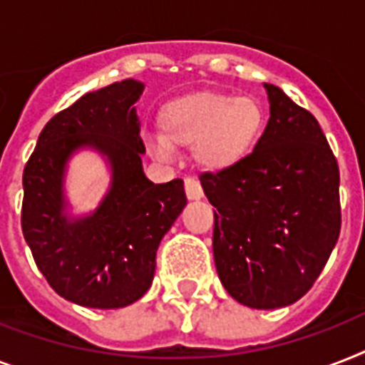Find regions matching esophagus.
Here are the masks:
<instances>
[{
  "label": "esophagus",
  "instance_id": "1",
  "mask_svg": "<svg viewBox=\"0 0 365 365\" xmlns=\"http://www.w3.org/2000/svg\"><path fill=\"white\" fill-rule=\"evenodd\" d=\"M185 193H187L189 200H199L202 199V187H200L199 180H195V178H187L185 180Z\"/></svg>",
  "mask_w": 365,
  "mask_h": 365
}]
</instances>
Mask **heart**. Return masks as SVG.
<instances>
[{
	"mask_svg": "<svg viewBox=\"0 0 365 365\" xmlns=\"http://www.w3.org/2000/svg\"><path fill=\"white\" fill-rule=\"evenodd\" d=\"M263 110L250 96L200 93L183 96L160 111L163 134L148 136L149 153L159 160L174 157V145H191L206 170H223L239 163L257 140Z\"/></svg>",
	"mask_w": 365,
	"mask_h": 365,
	"instance_id": "1",
	"label": "heart"
}]
</instances>
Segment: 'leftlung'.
<instances>
[{
	"label": "left lung",
	"mask_w": 365,
	"mask_h": 365,
	"mask_svg": "<svg viewBox=\"0 0 365 365\" xmlns=\"http://www.w3.org/2000/svg\"><path fill=\"white\" fill-rule=\"evenodd\" d=\"M271 117L254 151L200 183L223 288L252 309L301 299L341 231L339 166L312 113L263 83Z\"/></svg>",
	"instance_id": "left-lung-1"
}]
</instances>
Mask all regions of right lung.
<instances>
[{
	"label": "right lung",
	"mask_w": 365,
	"mask_h": 365,
	"mask_svg": "<svg viewBox=\"0 0 365 365\" xmlns=\"http://www.w3.org/2000/svg\"><path fill=\"white\" fill-rule=\"evenodd\" d=\"M143 83L125 79L87 93L45 125L22 174V233L37 269L64 299L121 309L149 289L160 240L187 205L182 180L143 174L134 104ZM93 148L112 172L97 210L71 217L63 193L67 163Z\"/></svg>",
	"instance_id": "right-lung-1"
}]
</instances>
